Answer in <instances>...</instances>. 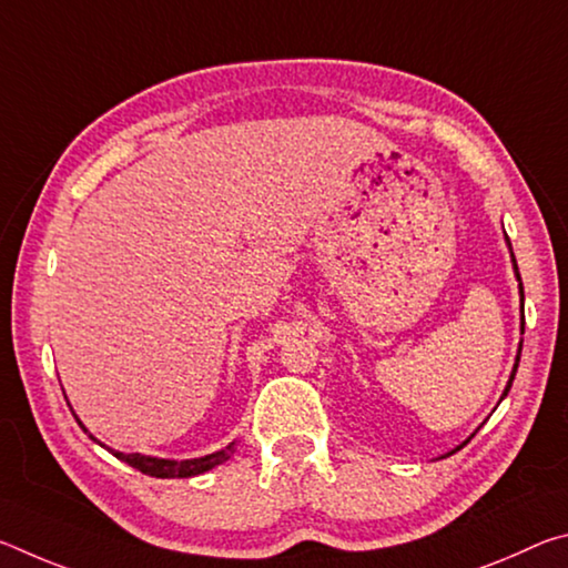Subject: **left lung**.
<instances>
[{"mask_svg":"<svg viewBox=\"0 0 568 568\" xmlns=\"http://www.w3.org/2000/svg\"><path fill=\"white\" fill-rule=\"evenodd\" d=\"M506 243H508V237H506ZM508 250H511V243H508ZM511 263H514V273H516V281H518V295H521V307H524V285H521V275H518V265H516V257H514V250H511ZM521 331H524V315H521ZM518 361H521V343H518V355H516V363H514V371H511V376H508V383H506V388H504V396L508 390H511V383H514V376H516V368H518ZM501 396V398H504ZM470 440V438H468ZM468 440H464V444L460 446H456V450L458 448H464ZM450 454H454V450H450Z\"/></svg>","mask_w":568,"mask_h":568,"instance_id":"left-lung-1","label":"left lung"}]
</instances>
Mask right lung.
Returning a JSON list of instances; mask_svg holds the SVG:
<instances>
[{
  "mask_svg": "<svg viewBox=\"0 0 568 568\" xmlns=\"http://www.w3.org/2000/svg\"><path fill=\"white\" fill-rule=\"evenodd\" d=\"M80 426H82V420H80ZM84 434H90V430L84 428ZM90 438L94 440V444H100V440L94 438L92 434H90ZM100 446H104V444H100ZM104 448H108V446H104ZM108 450L114 458L124 460V464L142 470V474H148V476H155V478H192V476L205 474V470L215 468L220 464H225V460L235 454V440H233V444H227L225 448L215 450V454H207V456H200V458H185V460L158 458V456H145V454H122V450H114V448H108Z\"/></svg>",
  "mask_w": 568,
  "mask_h": 568,
  "instance_id": "1",
  "label": "right lung"
}]
</instances>
